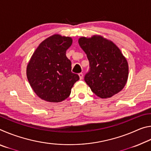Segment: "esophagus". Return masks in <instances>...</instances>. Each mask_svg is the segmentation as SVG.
<instances>
[{
	"instance_id": "34e87169",
	"label": "esophagus",
	"mask_w": 151,
	"mask_h": 151,
	"mask_svg": "<svg viewBox=\"0 0 151 151\" xmlns=\"http://www.w3.org/2000/svg\"><path fill=\"white\" fill-rule=\"evenodd\" d=\"M78 76H79V77H80L81 80H82V79H83V74L82 73H79V74H78Z\"/></svg>"
}]
</instances>
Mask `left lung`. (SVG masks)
Returning <instances> with one entry per match:
<instances>
[{"instance_id":"1","label":"left lung","mask_w":151,"mask_h":151,"mask_svg":"<svg viewBox=\"0 0 151 151\" xmlns=\"http://www.w3.org/2000/svg\"><path fill=\"white\" fill-rule=\"evenodd\" d=\"M78 43L89 61L85 81L91 91L102 99L121 91L127 83L129 66L119 48L100 36L81 37Z\"/></svg>"}]
</instances>
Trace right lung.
Masks as SVG:
<instances>
[{
	"label": "right lung",
	"instance_id": "right-lung-1",
	"mask_svg": "<svg viewBox=\"0 0 151 151\" xmlns=\"http://www.w3.org/2000/svg\"><path fill=\"white\" fill-rule=\"evenodd\" d=\"M70 37L55 35L39 45L27 65V75L33 91L42 100L58 103L69 96L79 76L71 71L66 51Z\"/></svg>",
	"mask_w": 151,
	"mask_h": 151
}]
</instances>
